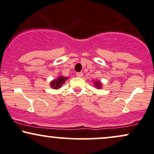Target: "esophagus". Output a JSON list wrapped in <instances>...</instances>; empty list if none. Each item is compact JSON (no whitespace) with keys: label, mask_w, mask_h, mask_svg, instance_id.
Instances as JSON below:
<instances>
[{"label":"esophagus","mask_w":154,"mask_h":154,"mask_svg":"<svg viewBox=\"0 0 154 154\" xmlns=\"http://www.w3.org/2000/svg\"><path fill=\"white\" fill-rule=\"evenodd\" d=\"M76 75H77V77H82V76H83V73L82 72H77V74H76Z\"/></svg>","instance_id":"obj_1"}]
</instances>
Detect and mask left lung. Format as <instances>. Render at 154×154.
<instances>
[{
  "label": "left lung",
  "mask_w": 154,
  "mask_h": 154,
  "mask_svg": "<svg viewBox=\"0 0 154 154\" xmlns=\"http://www.w3.org/2000/svg\"><path fill=\"white\" fill-rule=\"evenodd\" d=\"M95 84L96 87H97V88H101V84H100V82H95Z\"/></svg>",
  "instance_id": "left-lung-1"
}]
</instances>
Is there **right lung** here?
<instances>
[{
	"label": "right lung",
	"instance_id": "obj_1",
	"mask_svg": "<svg viewBox=\"0 0 154 154\" xmlns=\"http://www.w3.org/2000/svg\"><path fill=\"white\" fill-rule=\"evenodd\" d=\"M66 77H59L57 79H54L51 82V87L54 89H59L62 87V85L66 81Z\"/></svg>",
	"mask_w": 154,
	"mask_h": 154
}]
</instances>
